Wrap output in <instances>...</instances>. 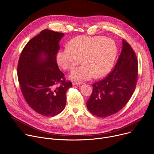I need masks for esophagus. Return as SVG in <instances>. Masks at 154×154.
<instances>
[{
  "label": "esophagus",
  "mask_w": 154,
  "mask_h": 154,
  "mask_svg": "<svg viewBox=\"0 0 154 154\" xmlns=\"http://www.w3.org/2000/svg\"><path fill=\"white\" fill-rule=\"evenodd\" d=\"M82 82H72L73 85H82Z\"/></svg>",
  "instance_id": "obj_1"
}]
</instances>
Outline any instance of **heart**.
Here are the masks:
<instances>
[{
  "mask_svg": "<svg viewBox=\"0 0 154 154\" xmlns=\"http://www.w3.org/2000/svg\"><path fill=\"white\" fill-rule=\"evenodd\" d=\"M67 48L60 50L56 61L63 69L72 71L70 77L78 81L105 76L112 68L118 48L113 39L104 36L79 35L71 40Z\"/></svg>",
  "mask_w": 154,
  "mask_h": 154,
  "instance_id": "heart-1",
  "label": "heart"
}]
</instances>
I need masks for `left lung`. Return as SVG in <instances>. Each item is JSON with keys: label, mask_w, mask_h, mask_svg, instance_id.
Listing matches in <instances>:
<instances>
[{"label": "left lung", "mask_w": 154, "mask_h": 154, "mask_svg": "<svg viewBox=\"0 0 154 154\" xmlns=\"http://www.w3.org/2000/svg\"><path fill=\"white\" fill-rule=\"evenodd\" d=\"M122 50L113 71L92 85L93 90L86 102L89 112L103 118L112 115L126 105L135 90L138 60L134 49L123 39Z\"/></svg>", "instance_id": "obj_1"}]
</instances>
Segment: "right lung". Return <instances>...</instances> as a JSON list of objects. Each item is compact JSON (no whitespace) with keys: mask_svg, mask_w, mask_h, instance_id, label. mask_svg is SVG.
<instances>
[{"mask_svg":"<svg viewBox=\"0 0 154 154\" xmlns=\"http://www.w3.org/2000/svg\"><path fill=\"white\" fill-rule=\"evenodd\" d=\"M63 35L42 30L26 44L19 57L17 76L22 94L29 106L44 116H53L63 110L66 91L72 86L56 61Z\"/></svg>","mask_w":154,"mask_h":154,"instance_id":"add662e5","label":"right lung"}]
</instances>
